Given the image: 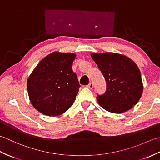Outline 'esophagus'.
Returning <instances> with one entry per match:
<instances>
[{
  "instance_id": "34e87169",
  "label": "esophagus",
  "mask_w": 160,
  "mask_h": 160,
  "mask_svg": "<svg viewBox=\"0 0 160 160\" xmlns=\"http://www.w3.org/2000/svg\"><path fill=\"white\" fill-rule=\"evenodd\" d=\"M87 87L89 88V89H93V82H90L87 85Z\"/></svg>"
}]
</instances>
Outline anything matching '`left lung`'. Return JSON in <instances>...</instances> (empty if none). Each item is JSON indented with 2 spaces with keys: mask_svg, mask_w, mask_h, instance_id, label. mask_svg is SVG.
Returning a JSON list of instances; mask_svg holds the SVG:
<instances>
[{
  "mask_svg": "<svg viewBox=\"0 0 160 160\" xmlns=\"http://www.w3.org/2000/svg\"><path fill=\"white\" fill-rule=\"evenodd\" d=\"M91 56L107 82L106 92L97 96L99 104L113 113L131 109L143 92L141 73L137 64L128 57L116 53H92Z\"/></svg>",
  "mask_w": 160,
  "mask_h": 160,
  "instance_id": "8db88e82",
  "label": "left lung"
}]
</instances>
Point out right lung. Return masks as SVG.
<instances>
[{"mask_svg":"<svg viewBox=\"0 0 160 160\" xmlns=\"http://www.w3.org/2000/svg\"><path fill=\"white\" fill-rule=\"evenodd\" d=\"M76 55L55 52L37 64L27 82L30 102L37 111L57 116L72 106L80 85L72 64Z\"/></svg>","mask_w":160,"mask_h":160,"instance_id":"1","label":"right lung"}]
</instances>
